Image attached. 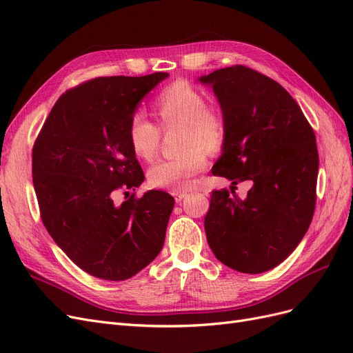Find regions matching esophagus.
Returning a JSON list of instances; mask_svg holds the SVG:
<instances>
[{
  "mask_svg": "<svg viewBox=\"0 0 353 353\" xmlns=\"http://www.w3.org/2000/svg\"><path fill=\"white\" fill-rule=\"evenodd\" d=\"M172 196L175 197L176 203H179L181 200H183V199L187 196V193H185V191H181V190H174V191H172Z\"/></svg>",
  "mask_w": 353,
  "mask_h": 353,
  "instance_id": "34e87169",
  "label": "esophagus"
}]
</instances>
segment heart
I'll use <instances>...</instances> for the list:
<instances>
[{"instance_id":"obj_1","label":"heart","mask_w":353,"mask_h":353,"mask_svg":"<svg viewBox=\"0 0 353 353\" xmlns=\"http://www.w3.org/2000/svg\"><path fill=\"white\" fill-rule=\"evenodd\" d=\"M157 126L141 114H134L128 126V140L137 157L152 162L160 147V131L178 128L181 152L159 160L148 170V183L156 188L183 190L208 165V154L221 152L227 141L225 112L209 104L206 95L185 81H176L160 91L150 103Z\"/></svg>"}]
</instances>
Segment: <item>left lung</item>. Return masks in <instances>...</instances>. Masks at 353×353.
I'll return each instance as SVG.
<instances>
[{"mask_svg":"<svg viewBox=\"0 0 353 353\" xmlns=\"http://www.w3.org/2000/svg\"><path fill=\"white\" fill-rule=\"evenodd\" d=\"M228 121L222 156L212 168L237 185L250 181L245 199L212 191L205 216L216 259L244 274L280 265L306 234L315 210L318 150L312 126L279 82L236 65L201 77ZM237 190V188H236Z\"/></svg>","mask_w":353,"mask_h":353,"instance_id":"1","label":"left lung"}]
</instances>
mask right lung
Returning <instances> with one entry per match:
<instances>
[{
	"label": "right lung",
	"instance_id": "add662e5",
	"mask_svg": "<svg viewBox=\"0 0 353 353\" xmlns=\"http://www.w3.org/2000/svg\"><path fill=\"white\" fill-rule=\"evenodd\" d=\"M168 77H101L56 101L32 150V178L41 219L68 258L92 276L123 281L160 253L174 197L150 190L130 196L144 172L128 126L144 95Z\"/></svg>",
	"mask_w": 353,
	"mask_h": 353
}]
</instances>
